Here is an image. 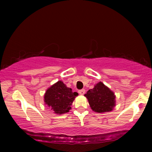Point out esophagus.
<instances>
[{
  "mask_svg": "<svg viewBox=\"0 0 152 152\" xmlns=\"http://www.w3.org/2000/svg\"><path fill=\"white\" fill-rule=\"evenodd\" d=\"M78 93H79L80 94H82V95L84 94V93H85V90H84V89L79 90V91H78Z\"/></svg>",
  "mask_w": 152,
  "mask_h": 152,
  "instance_id": "obj_1",
  "label": "esophagus"
}]
</instances>
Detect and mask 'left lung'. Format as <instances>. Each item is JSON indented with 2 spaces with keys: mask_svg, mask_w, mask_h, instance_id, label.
Here are the masks:
<instances>
[{
  "mask_svg": "<svg viewBox=\"0 0 152 152\" xmlns=\"http://www.w3.org/2000/svg\"><path fill=\"white\" fill-rule=\"evenodd\" d=\"M84 96L88 99L91 109L95 112L111 111L115 105L114 93L101 82L96 84L94 88L89 90Z\"/></svg>",
  "mask_w": 152,
  "mask_h": 152,
  "instance_id": "8db88e82",
  "label": "left lung"
}]
</instances>
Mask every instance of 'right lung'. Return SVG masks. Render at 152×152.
I'll list each match as a JSON object with an SVG mask.
<instances>
[{"label": "right lung", "instance_id": "obj_1", "mask_svg": "<svg viewBox=\"0 0 152 152\" xmlns=\"http://www.w3.org/2000/svg\"><path fill=\"white\" fill-rule=\"evenodd\" d=\"M78 95L73 92L61 81H58L48 88L44 95V101L50 109L57 114L69 112L75 97Z\"/></svg>", "mask_w": 152, "mask_h": 152}]
</instances>
